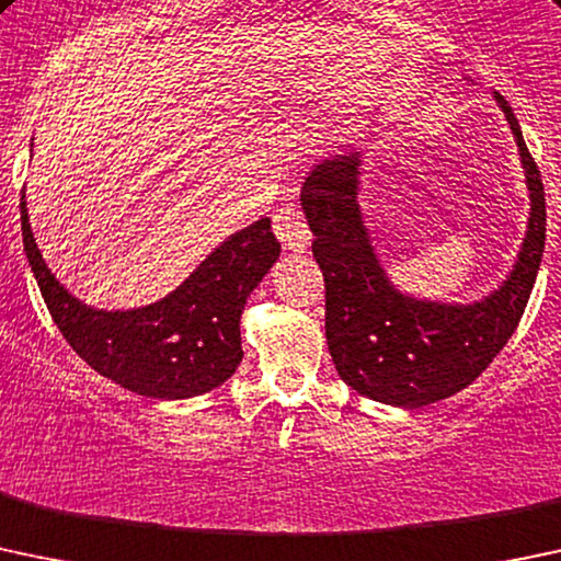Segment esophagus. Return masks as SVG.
I'll return each mask as SVG.
<instances>
[{
  "label": "esophagus",
  "mask_w": 561,
  "mask_h": 561,
  "mask_svg": "<svg viewBox=\"0 0 561 561\" xmlns=\"http://www.w3.org/2000/svg\"><path fill=\"white\" fill-rule=\"evenodd\" d=\"M274 233L282 241V247L290 252H304L309 247V222H306L298 204H285L274 211Z\"/></svg>",
  "instance_id": "34e87169"
}]
</instances>
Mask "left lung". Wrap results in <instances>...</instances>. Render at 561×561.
<instances>
[{
    "label": "left lung",
    "instance_id": "1",
    "mask_svg": "<svg viewBox=\"0 0 561 561\" xmlns=\"http://www.w3.org/2000/svg\"><path fill=\"white\" fill-rule=\"evenodd\" d=\"M514 134L529 191V220L503 285L473 304L414 298L389 282L359 209L363 152L330 156L300 187L325 276V339L335 370L376 403L420 409L451 398L489 368L514 335L546 247L543 180L511 104L494 91Z\"/></svg>",
    "mask_w": 561,
    "mask_h": 561
}]
</instances>
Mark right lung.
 Listing matches in <instances>:
<instances>
[{"label": "right lung", "mask_w": 561, "mask_h": 561, "mask_svg": "<svg viewBox=\"0 0 561 561\" xmlns=\"http://www.w3.org/2000/svg\"><path fill=\"white\" fill-rule=\"evenodd\" d=\"M23 250L53 322L78 355L123 389L158 400H185L220 387L239 368L241 311L282 247L261 217L228 236L176 290L139 309H93L75 298L43 261L26 196Z\"/></svg>", "instance_id": "1"}]
</instances>
